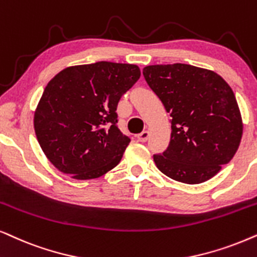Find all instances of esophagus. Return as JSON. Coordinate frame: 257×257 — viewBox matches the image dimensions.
I'll return each instance as SVG.
<instances>
[{
  "mask_svg": "<svg viewBox=\"0 0 257 257\" xmlns=\"http://www.w3.org/2000/svg\"><path fill=\"white\" fill-rule=\"evenodd\" d=\"M149 136H150V131L149 130H145V131H143L142 133H139V135L137 136V139H138V142L145 143L146 141H148Z\"/></svg>",
  "mask_w": 257,
  "mask_h": 257,
  "instance_id": "obj_1",
  "label": "esophagus"
}]
</instances>
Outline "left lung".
I'll return each instance as SVG.
<instances>
[{
  "label": "left lung",
  "instance_id": "left-lung-1",
  "mask_svg": "<svg viewBox=\"0 0 257 257\" xmlns=\"http://www.w3.org/2000/svg\"><path fill=\"white\" fill-rule=\"evenodd\" d=\"M143 74L172 118L170 145L153 156L156 166L185 184L209 181L241 143L242 116L231 87L214 71L185 63L146 66Z\"/></svg>",
  "mask_w": 257,
  "mask_h": 257
}]
</instances>
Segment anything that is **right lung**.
Wrapping results in <instances>:
<instances>
[{"label": "right lung", "instance_id": "right-lung-1", "mask_svg": "<svg viewBox=\"0 0 257 257\" xmlns=\"http://www.w3.org/2000/svg\"><path fill=\"white\" fill-rule=\"evenodd\" d=\"M141 76L131 63L69 66L46 86L34 113L36 138L59 171L79 181L119 164L130 138L116 126L121 95Z\"/></svg>", "mask_w": 257, "mask_h": 257}]
</instances>
